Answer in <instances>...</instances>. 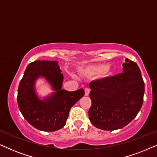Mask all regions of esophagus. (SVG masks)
<instances>
[{
  "label": "esophagus",
  "instance_id": "34e87169",
  "mask_svg": "<svg viewBox=\"0 0 157 157\" xmlns=\"http://www.w3.org/2000/svg\"><path fill=\"white\" fill-rule=\"evenodd\" d=\"M90 93V89L89 88H86L85 89V96H88Z\"/></svg>",
  "mask_w": 157,
  "mask_h": 157
}]
</instances>
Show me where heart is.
Instances as JSON below:
<instances>
[{
  "instance_id": "b5f03b06",
  "label": "heart",
  "mask_w": 157,
  "mask_h": 157,
  "mask_svg": "<svg viewBox=\"0 0 157 157\" xmlns=\"http://www.w3.org/2000/svg\"><path fill=\"white\" fill-rule=\"evenodd\" d=\"M81 73L86 75L90 76H96V75L101 74L102 76H106L109 71L108 65L105 63L95 64V65L88 66L83 69H81Z\"/></svg>"
}]
</instances>
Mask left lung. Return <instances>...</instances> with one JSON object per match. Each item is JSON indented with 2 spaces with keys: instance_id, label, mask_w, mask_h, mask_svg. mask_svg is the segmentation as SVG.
Returning <instances> with one entry per match:
<instances>
[{
  "instance_id": "obj_1",
  "label": "left lung",
  "mask_w": 157,
  "mask_h": 157,
  "mask_svg": "<svg viewBox=\"0 0 157 157\" xmlns=\"http://www.w3.org/2000/svg\"><path fill=\"white\" fill-rule=\"evenodd\" d=\"M123 73L91 81L89 117L96 128L119 129L130 123L142 106L144 82L135 62L126 59Z\"/></svg>"
}]
</instances>
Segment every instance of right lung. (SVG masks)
Returning a JSON list of instances; mask_svg holds the SVG:
<instances>
[{
	"instance_id": "right-lung-1",
	"label": "right lung",
	"mask_w": 157,
	"mask_h": 157,
	"mask_svg": "<svg viewBox=\"0 0 157 157\" xmlns=\"http://www.w3.org/2000/svg\"><path fill=\"white\" fill-rule=\"evenodd\" d=\"M58 61H36L29 63L18 86V108L29 123L44 132H55L66 123L71 107L84 95V90L75 91L61 89L63 76ZM44 77L55 92L44 100L39 99L35 91V81Z\"/></svg>"
}]
</instances>
